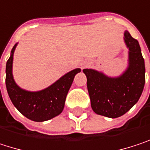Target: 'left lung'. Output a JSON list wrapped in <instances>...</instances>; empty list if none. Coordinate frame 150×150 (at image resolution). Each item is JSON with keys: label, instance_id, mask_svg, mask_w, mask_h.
Instances as JSON below:
<instances>
[{"label": "left lung", "instance_id": "8db88e82", "mask_svg": "<svg viewBox=\"0 0 150 150\" xmlns=\"http://www.w3.org/2000/svg\"><path fill=\"white\" fill-rule=\"evenodd\" d=\"M124 40L129 47V66L119 78H108L102 72L84 69L93 111L110 118L119 117L139 100L145 84V66L138 41L128 31Z\"/></svg>", "mask_w": 150, "mask_h": 150}]
</instances>
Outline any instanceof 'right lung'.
<instances>
[{
	"instance_id": "1",
	"label": "right lung",
	"mask_w": 150,
	"mask_h": 150,
	"mask_svg": "<svg viewBox=\"0 0 150 150\" xmlns=\"http://www.w3.org/2000/svg\"><path fill=\"white\" fill-rule=\"evenodd\" d=\"M15 47L16 45L11 51L6 66V86L13 104L22 115L35 122L47 121L59 115L64 109L66 95L73 79L81 70L77 68L71 71L54 84L40 91H27L21 89L13 79L12 64Z\"/></svg>"
}]
</instances>
